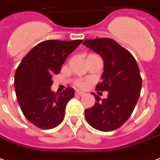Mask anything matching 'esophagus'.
<instances>
[{
    "instance_id": "34e87169",
    "label": "esophagus",
    "mask_w": 160,
    "mask_h": 160,
    "mask_svg": "<svg viewBox=\"0 0 160 160\" xmlns=\"http://www.w3.org/2000/svg\"><path fill=\"white\" fill-rule=\"evenodd\" d=\"M76 94H77V95L82 96V95H84L85 93H83V92H82V91H79V90H77V91H76Z\"/></svg>"
}]
</instances>
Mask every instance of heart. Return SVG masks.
<instances>
[{"mask_svg":"<svg viewBox=\"0 0 160 160\" xmlns=\"http://www.w3.org/2000/svg\"><path fill=\"white\" fill-rule=\"evenodd\" d=\"M85 83L83 82H77V86H78V87H84Z\"/></svg>","mask_w":160,"mask_h":160,"instance_id":"b5f03b06","label":"heart"}]
</instances>
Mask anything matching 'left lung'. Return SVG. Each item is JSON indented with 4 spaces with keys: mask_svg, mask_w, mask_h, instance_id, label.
<instances>
[{
    "mask_svg": "<svg viewBox=\"0 0 160 160\" xmlns=\"http://www.w3.org/2000/svg\"><path fill=\"white\" fill-rule=\"evenodd\" d=\"M82 44L103 59L102 81L96 90L108 91L107 99L95 95L96 102L85 110L86 120L101 131L118 129L132 114L141 93L142 80L136 59L110 38L88 39Z\"/></svg>",
    "mask_w": 160,
    "mask_h": 160,
    "instance_id": "8db88e82",
    "label": "left lung"
}]
</instances>
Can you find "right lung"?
Here are the masks:
<instances>
[{
  "instance_id": "obj_1",
  "label": "right lung",
  "mask_w": 160,
  "mask_h": 160,
  "mask_svg": "<svg viewBox=\"0 0 160 160\" xmlns=\"http://www.w3.org/2000/svg\"><path fill=\"white\" fill-rule=\"evenodd\" d=\"M82 42L43 41L24 56L16 70L14 88L19 107L24 117L40 129H53L64 119L74 89L54 93L51 90L52 78Z\"/></svg>"
}]
</instances>
